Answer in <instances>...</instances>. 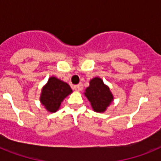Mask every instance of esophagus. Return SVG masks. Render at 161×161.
I'll use <instances>...</instances> for the list:
<instances>
[{
	"label": "esophagus",
	"instance_id": "esophagus-1",
	"mask_svg": "<svg viewBox=\"0 0 161 161\" xmlns=\"http://www.w3.org/2000/svg\"><path fill=\"white\" fill-rule=\"evenodd\" d=\"M73 88L76 91H81L82 89H83V84L79 83V84H78V85L73 86Z\"/></svg>",
	"mask_w": 161,
	"mask_h": 161
}]
</instances>
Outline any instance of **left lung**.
Listing matches in <instances>:
<instances>
[{
  "mask_svg": "<svg viewBox=\"0 0 161 161\" xmlns=\"http://www.w3.org/2000/svg\"><path fill=\"white\" fill-rule=\"evenodd\" d=\"M84 95L90 102L93 109L98 113L104 112L114 99L109 88L98 77L91 79Z\"/></svg>",
  "mask_w": 161,
  "mask_h": 161,
  "instance_id": "8db88e82",
  "label": "left lung"
}]
</instances>
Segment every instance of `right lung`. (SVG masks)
<instances>
[{
    "instance_id": "1",
    "label": "right lung",
    "mask_w": 161,
    "mask_h": 161,
    "mask_svg": "<svg viewBox=\"0 0 161 161\" xmlns=\"http://www.w3.org/2000/svg\"><path fill=\"white\" fill-rule=\"evenodd\" d=\"M72 92L68 83L56 77H51L42 89L40 101L47 111L54 113L59 109L61 103Z\"/></svg>"
}]
</instances>
